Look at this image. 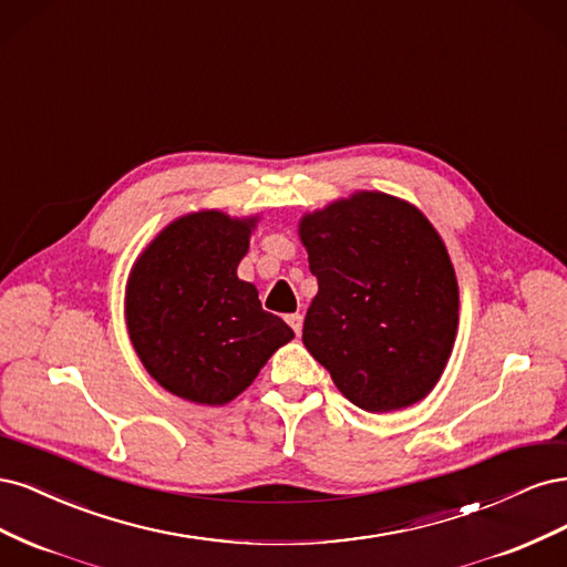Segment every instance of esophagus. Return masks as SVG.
I'll return each instance as SVG.
<instances>
[{"label": "esophagus", "mask_w": 567, "mask_h": 567, "mask_svg": "<svg viewBox=\"0 0 567 567\" xmlns=\"http://www.w3.org/2000/svg\"><path fill=\"white\" fill-rule=\"evenodd\" d=\"M286 321H288L290 329L296 331V336H300V333H302V315H300V312H296V315H288V317H286Z\"/></svg>", "instance_id": "esophagus-1"}]
</instances>
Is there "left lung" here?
Instances as JSON below:
<instances>
[{
	"label": "left lung",
	"mask_w": 567,
	"mask_h": 567,
	"mask_svg": "<svg viewBox=\"0 0 567 567\" xmlns=\"http://www.w3.org/2000/svg\"><path fill=\"white\" fill-rule=\"evenodd\" d=\"M319 293L302 342L364 411L423 400L447 364L458 286L447 248L416 208L357 194L300 221Z\"/></svg>",
	"instance_id": "obj_1"
}]
</instances>
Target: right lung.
<instances>
[{"label": "right lung", "instance_id": "obj_1", "mask_svg": "<svg viewBox=\"0 0 567 567\" xmlns=\"http://www.w3.org/2000/svg\"><path fill=\"white\" fill-rule=\"evenodd\" d=\"M255 219L215 210L158 234L127 284V329L146 371L196 404H227L293 338L236 277Z\"/></svg>", "mask_w": 567, "mask_h": 567}]
</instances>
